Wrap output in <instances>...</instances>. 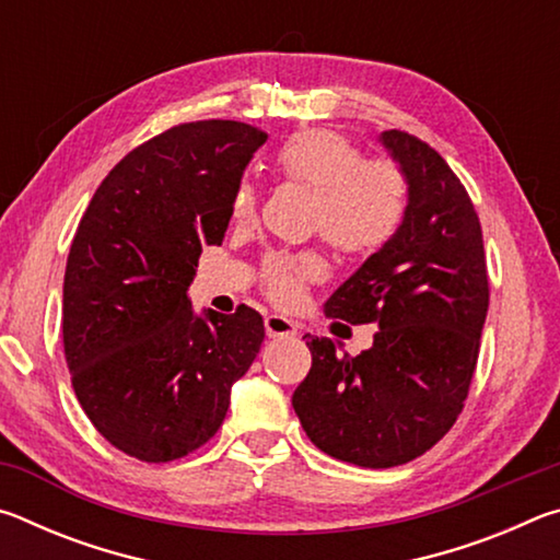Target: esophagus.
<instances>
[{"label": "esophagus", "instance_id": "obj_1", "mask_svg": "<svg viewBox=\"0 0 560 560\" xmlns=\"http://www.w3.org/2000/svg\"><path fill=\"white\" fill-rule=\"evenodd\" d=\"M264 328H267L269 338H293L299 334L296 326H293V320L277 316V314L264 318Z\"/></svg>", "mask_w": 560, "mask_h": 560}]
</instances>
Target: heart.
<instances>
[{
    "label": "heart",
    "mask_w": 560,
    "mask_h": 560,
    "mask_svg": "<svg viewBox=\"0 0 560 560\" xmlns=\"http://www.w3.org/2000/svg\"><path fill=\"white\" fill-rule=\"evenodd\" d=\"M283 183L308 189V230L350 257H371L395 240L410 205L405 170L390 158H365L353 140L328 128L289 136L273 155ZM232 220L246 224L257 217V189L236 185ZM326 264L316 252L269 254L261 269L267 296L293 306L308 283L324 279Z\"/></svg>",
    "instance_id": "obj_1"
}]
</instances>
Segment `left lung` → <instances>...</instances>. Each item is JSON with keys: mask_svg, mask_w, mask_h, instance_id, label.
I'll return each instance as SVG.
<instances>
[{"mask_svg": "<svg viewBox=\"0 0 560 560\" xmlns=\"http://www.w3.org/2000/svg\"><path fill=\"white\" fill-rule=\"evenodd\" d=\"M383 143L410 183L405 222L326 301L328 318L381 330L355 358L338 355L330 338L308 336L314 363L291 397L320 452L368 469L420 457L457 422L489 308L485 240L469 192L417 136L385 130Z\"/></svg>", "mask_w": 560, "mask_h": 560, "instance_id": "1", "label": "left lung"}]
</instances>
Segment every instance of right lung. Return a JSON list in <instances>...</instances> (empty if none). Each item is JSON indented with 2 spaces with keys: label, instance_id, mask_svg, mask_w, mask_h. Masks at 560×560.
<instances>
[{
  "label": "right lung",
  "instance_id": "add662e5",
  "mask_svg": "<svg viewBox=\"0 0 560 560\" xmlns=\"http://www.w3.org/2000/svg\"><path fill=\"white\" fill-rule=\"evenodd\" d=\"M267 132L179 122L120 160L73 234L63 277V353L73 393L113 447L148 464L214 438L232 385L264 340L257 311L192 314L202 244H222L230 202Z\"/></svg>",
  "mask_w": 560,
  "mask_h": 560
}]
</instances>
